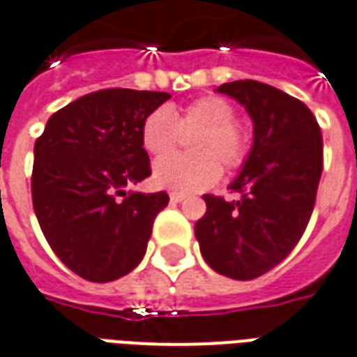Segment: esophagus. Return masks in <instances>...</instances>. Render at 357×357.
Here are the masks:
<instances>
[{
  "label": "esophagus",
  "mask_w": 357,
  "mask_h": 357,
  "mask_svg": "<svg viewBox=\"0 0 357 357\" xmlns=\"http://www.w3.org/2000/svg\"><path fill=\"white\" fill-rule=\"evenodd\" d=\"M183 199H185V195H183V192H176V191L170 192V200L174 202V204H178V202H181Z\"/></svg>",
  "instance_id": "1"
}]
</instances>
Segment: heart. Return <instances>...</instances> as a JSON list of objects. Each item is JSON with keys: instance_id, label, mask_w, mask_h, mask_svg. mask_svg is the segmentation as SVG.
Returning a JSON list of instances; mask_svg holds the SVG:
<instances>
[{"instance_id": "heart-1", "label": "heart", "mask_w": 357, "mask_h": 357, "mask_svg": "<svg viewBox=\"0 0 357 357\" xmlns=\"http://www.w3.org/2000/svg\"><path fill=\"white\" fill-rule=\"evenodd\" d=\"M236 112L225 98L202 96L183 105L153 109L142 123V144L153 157L178 149L181 136H191V157L160 158L153 168V181L160 189L199 192L215 185L225 170L238 168L248 157L250 142L236 123Z\"/></svg>"}]
</instances>
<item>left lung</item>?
I'll return each instance as SVG.
<instances>
[{"instance_id":"8db88e82","label":"left lung","mask_w":357,"mask_h":357,"mask_svg":"<svg viewBox=\"0 0 357 357\" xmlns=\"http://www.w3.org/2000/svg\"><path fill=\"white\" fill-rule=\"evenodd\" d=\"M218 92L244 105L253 121V147L229 189L240 199L204 195L195 225L200 253L213 271L253 280L282 263L312 215L324 168V139L301 100L259 81H232Z\"/></svg>"}]
</instances>
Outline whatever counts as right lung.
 I'll list each match as a JSON object with an SVG mask.
<instances>
[{"label":"right lung","mask_w":357,"mask_h":357,"mask_svg":"<svg viewBox=\"0 0 357 357\" xmlns=\"http://www.w3.org/2000/svg\"><path fill=\"white\" fill-rule=\"evenodd\" d=\"M168 92L104 89L58 109L33 147L31 200L45 238L70 271L113 282L144 259L168 195L126 192L151 176L144 119Z\"/></svg>","instance_id":"right-lung-1"}]
</instances>
